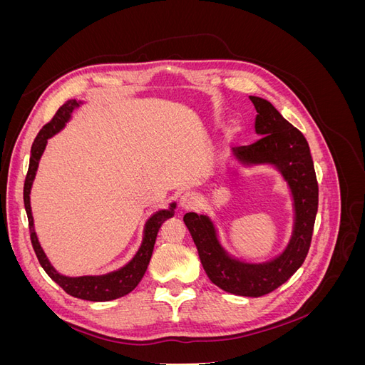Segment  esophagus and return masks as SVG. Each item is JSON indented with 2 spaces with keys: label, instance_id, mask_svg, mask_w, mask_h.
Instances as JSON below:
<instances>
[{
  "label": "esophagus",
  "instance_id": "1",
  "mask_svg": "<svg viewBox=\"0 0 365 365\" xmlns=\"http://www.w3.org/2000/svg\"><path fill=\"white\" fill-rule=\"evenodd\" d=\"M180 204H181V207L184 210H192V208H195L197 205V196L193 192H185L181 196Z\"/></svg>",
  "mask_w": 365,
  "mask_h": 365
}]
</instances>
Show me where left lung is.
Wrapping results in <instances>:
<instances>
[{"mask_svg":"<svg viewBox=\"0 0 365 365\" xmlns=\"http://www.w3.org/2000/svg\"><path fill=\"white\" fill-rule=\"evenodd\" d=\"M256 108V132L262 135L250 146L237 148L233 158L247 165L269 163L277 165L289 182L295 205V228L291 244L280 257L269 263L250 264L230 259L220 248L215 227L205 216L184 215L202 267L217 288L244 297H262L282 286L302 267L311 248L318 210V182L309 145L264 98L250 96Z\"/></svg>","mask_w":365,"mask_h":365,"instance_id":"1","label":"left lung"}]
</instances>
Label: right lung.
<instances>
[{"label":"right lung","instance_id":"add662e5","mask_svg":"<svg viewBox=\"0 0 365 365\" xmlns=\"http://www.w3.org/2000/svg\"><path fill=\"white\" fill-rule=\"evenodd\" d=\"M79 103L76 101L65 102L58 109L56 114L53 115V118L48 121V123L42 126L35 141H33L30 164H29V170L24 181V205H26L27 217H29V230H30V240H31L33 250H35V254L41 263V267L48 274V277L53 282H56L65 292L76 298H82V300H88V302H109L129 294L140 283L143 275H145L148 269L149 260L152 257V251H153V245H155L158 230L163 225L164 220L172 217L173 213L170 210H163V212H158L148 220L146 228H145V239H143V245L140 251L137 252V256L132 259V262L128 263L126 267L121 268L120 271L102 275V277L73 279V277H63V275H61L59 272L53 269L50 262L46 257V254H43L39 245L35 230H33V217H31V210H30V189L38 169L39 158L42 155L43 149H46L47 140L63 128L65 121L70 118V114L73 113V109ZM170 207L175 208V204H172Z\"/></svg>","mask_w":365,"mask_h":365}]
</instances>
